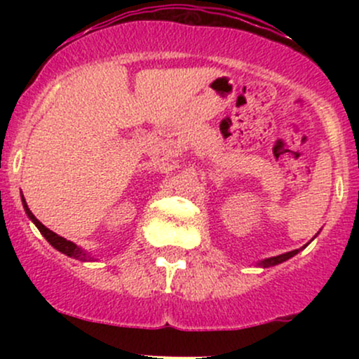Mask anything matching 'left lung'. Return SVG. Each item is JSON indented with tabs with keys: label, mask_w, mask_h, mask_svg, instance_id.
Wrapping results in <instances>:
<instances>
[{
	"label": "left lung",
	"mask_w": 359,
	"mask_h": 359,
	"mask_svg": "<svg viewBox=\"0 0 359 359\" xmlns=\"http://www.w3.org/2000/svg\"><path fill=\"white\" fill-rule=\"evenodd\" d=\"M299 251H300V250H294V251H288V253L278 255V257L266 258V259H263V262H259L258 265L263 266V269H269V266H275V265H278V263H282V262H285V259L292 258V257H294V255H297Z\"/></svg>",
	"instance_id": "obj_1"
}]
</instances>
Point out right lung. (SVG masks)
Returning a JSON list of instances; mask_svg holds the SVG:
<instances>
[{"label":"right lung","instance_id":"right-lung-1","mask_svg":"<svg viewBox=\"0 0 359 359\" xmlns=\"http://www.w3.org/2000/svg\"><path fill=\"white\" fill-rule=\"evenodd\" d=\"M22 203H23V208H25V212H27V216L30 217L32 221H34V224L36 226V228H39V231L43 234L45 240L50 243L53 248L59 250L60 253L67 255V257L76 258V259H81V262H93V257H89L88 251H84L82 248H79V246H77L76 243L65 240V238H62V236H59V234H57V233H53V231H50V229H48V228H45L42 222H40V221L36 219V217L34 216V212H32L30 209H28L27 201L23 199V196H22Z\"/></svg>","mask_w":359,"mask_h":359}]
</instances>
